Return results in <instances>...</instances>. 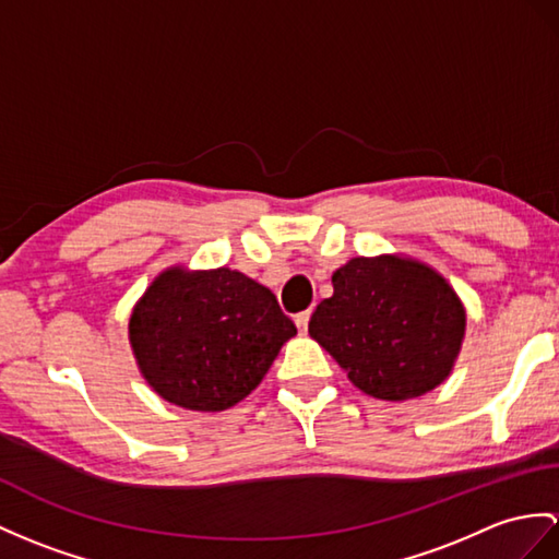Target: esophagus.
I'll return each mask as SVG.
<instances>
[{"mask_svg":"<svg viewBox=\"0 0 559 559\" xmlns=\"http://www.w3.org/2000/svg\"><path fill=\"white\" fill-rule=\"evenodd\" d=\"M294 322H296V326H298V332H306V330H308V322H310V310L298 312V316L294 318Z\"/></svg>","mask_w":559,"mask_h":559,"instance_id":"esophagus-1","label":"esophagus"}]
</instances>
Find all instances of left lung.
<instances>
[{"instance_id": "left-lung-1", "label": "left lung", "mask_w": 559, "mask_h": 559, "mask_svg": "<svg viewBox=\"0 0 559 559\" xmlns=\"http://www.w3.org/2000/svg\"><path fill=\"white\" fill-rule=\"evenodd\" d=\"M308 334L367 396L407 401L451 374L465 338V306L437 270L401 255L350 258Z\"/></svg>"}]
</instances>
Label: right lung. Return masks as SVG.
<instances>
[{"mask_svg":"<svg viewBox=\"0 0 559 559\" xmlns=\"http://www.w3.org/2000/svg\"><path fill=\"white\" fill-rule=\"evenodd\" d=\"M294 334L275 294L229 267L160 272L130 316V344L148 386L199 413L247 399Z\"/></svg>","mask_w":559,"mask_h":559,"instance_id":"add662e5","label":"right lung"}]
</instances>
